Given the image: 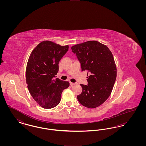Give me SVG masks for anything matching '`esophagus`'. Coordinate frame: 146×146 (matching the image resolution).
Wrapping results in <instances>:
<instances>
[{
	"instance_id": "34e87169",
	"label": "esophagus",
	"mask_w": 146,
	"mask_h": 146,
	"mask_svg": "<svg viewBox=\"0 0 146 146\" xmlns=\"http://www.w3.org/2000/svg\"><path fill=\"white\" fill-rule=\"evenodd\" d=\"M76 84V83H72V82L70 83V85L71 86H73V85H74Z\"/></svg>"
}]
</instances>
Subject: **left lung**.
<instances>
[{"label": "left lung", "mask_w": 146, "mask_h": 146, "mask_svg": "<svg viewBox=\"0 0 146 146\" xmlns=\"http://www.w3.org/2000/svg\"><path fill=\"white\" fill-rule=\"evenodd\" d=\"M71 49L81 63L82 70L88 72V85L80 84L83 91L77 98L87 108H96L110 97L116 80L113 54L106 45L96 40L78 44Z\"/></svg>", "instance_id": "obj_1"}]
</instances>
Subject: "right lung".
<instances>
[{"mask_svg": "<svg viewBox=\"0 0 146 146\" xmlns=\"http://www.w3.org/2000/svg\"><path fill=\"white\" fill-rule=\"evenodd\" d=\"M68 48V45L61 46L45 40L33 49L29 57L26 70L27 88L32 97L43 108L57 106L63 91L70 86L67 81L54 79L59 62Z\"/></svg>", "mask_w": 146, "mask_h": 146, "instance_id": "right-lung-1", "label": "right lung"}]
</instances>
